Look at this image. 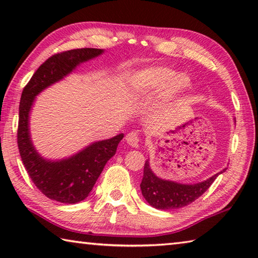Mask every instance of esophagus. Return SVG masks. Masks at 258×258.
Segmentation results:
<instances>
[{
	"label": "esophagus",
	"mask_w": 258,
	"mask_h": 258,
	"mask_svg": "<svg viewBox=\"0 0 258 258\" xmlns=\"http://www.w3.org/2000/svg\"><path fill=\"white\" fill-rule=\"evenodd\" d=\"M125 139H126V142H127L130 146H132V147H134V148H138V147H139L140 138H139L138 133L131 132V133H128L127 135H126Z\"/></svg>",
	"instance_id": "esophagus-1"
}]
</instances>
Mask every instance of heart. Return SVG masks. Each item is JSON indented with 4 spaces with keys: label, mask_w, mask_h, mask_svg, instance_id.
Wrapping results in <instances>:
<instances>
[{
    "label": "heart",
    "mask_w": 258,
    "mask_h": 258,
    "mask_svg": "<svg viewBox=\"0 0 258 258\" xmlns=\"http://www.w3.org/2000/svg\"><path fill=\"white\" fill-rule=\"evenodd\" d=\"M191 87L186 75H176L168 67H151L139 72L131 78V89L134 93H158L166 90V97L176 98Z\"/></svg>",
    "instance_id": "1"
}]
</instances>
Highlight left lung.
Here are the masks:
<instances>
[{"mask_svg": "<svg viewBox=\"0 0 258 258\" xmlns=\"http://www.w3.org/2000/svg\"><path fill=\"white\" fill-rule=\"evenodd\" d=\"M226 168L215 174L206 181L196 184H182V183L163 180L156 176L151 171L149 160L146 161L143 169L141 186L142 196L149 205L157 209H176L194 203L204 195L215 181V178L223 173Z\"/></svg>", "mask_w": 258, "mask_h": 258, "instance_id": "8db88e82", "label": "left lung"}]
</instances>
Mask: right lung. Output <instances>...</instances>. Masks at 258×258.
I'll use <instances>...</instances> for the list:
<instances>
[{
  "label": "right lung",
  "instance_id": "right-lung-1",
  "mask_svg": "<svg viewBox=\"0 0 258 258\" xmlns=\"http://www.w3.org/2000/svg\"><path fill=\"white\" fill-rule=\"evenodd\" d=\"M102 52L101 49L85 47L53 54L38 67L21 93L17 133L21 160L37 189L55 202L76 204L84 200L93 189L104 165L116 154L124 134L94 142L69 158L47 160L35 150L30 140V109L38 93L62 80L80 63L95 58Z\"/></svg>",
  "mask_w": 258,
  "mask_h": 258
}]
</instances>
